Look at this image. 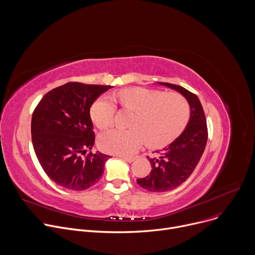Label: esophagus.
I'll return each mask as SVG.
<instances>
[{
  "instance_id": "esophagus-1",
  "label": "esophagus",
  "mask_w": 255,
  "mask_h": 255,
  "mask_svg": "<svg viewBox=\"0 0 255 255\" xmlns=\"http://www.w3.org/2000/svg\"><path fill=\"white\" fill-rule=\"evenodd\" d=\"M122 159H124L125 161H127V162H132V161H134V159H135V156H124V155H122V156H120Z\"/></svg>"
}]
</instances>
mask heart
<instances>
[{"label": "heart", "mask_w": 255, "mask_h": 255, "mask_svg": "<svg viewBox=\"0 0 255 255\" xmlns=\"http://www.w3.org/2000/svg\"><path fill=\"white\" fill-rule=\"evenodd\" d=\"M115 99L134 115L130 129L114 128L100 136L99 146L106 152L129 155L144 141L149 147H163L181 133L190 117L187 99L177 93L132 88L119 91ZM115 115L116 105L108 96L98 99L91 108V118L100 129L110 126Z\"/></svg>", "instance_id": "obj_1"}]
</instances>
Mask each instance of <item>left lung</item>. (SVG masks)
Returning <instances> with one entry per match:
<instances>
[{
    "label": "left lung",
    "mask_w": 255,
    "mask_h": 255,
    "mask_svg": "<svg viewBox=\"0 0 255 255\" xmlns=\"http://www.w3.org/2000/svg\"><path fill=\"white\" fill-rule=\"evenodd\" d=\"M183 95L191 107L190 121L168 147L156 150L147 158L151 171L145 177L137 178V184L149 192L171 191L190 177L199 163L208 140V127L204 109L199 98L187 89L169 83H159Z\"/></svg>",
    "instance_id": "obj_1"
}]
</instances>
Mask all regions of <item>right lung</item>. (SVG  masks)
<instances>
[{"mask_svg":"<svg viewBox=\"0 0 255 255\" xmlns=\"http://www.w3.org/2000/svg\"><path fill=\"white\" fill-rule=\"evenodd\" d=\"M111 88L69 82L45 94L34 109V151L45 173L58 186L84 191L101 179L110 155L91 151L95 132L90 109Z\"/></svg>","mask_w":255,"mask_h":255,"instance_id":"1","label":"right lung"}]
</instances>
